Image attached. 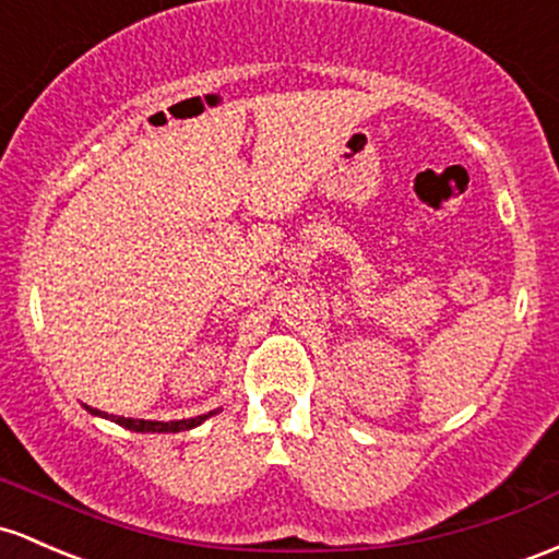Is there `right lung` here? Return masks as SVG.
<instances>
[{"mask_svg":"<svg viewBox=\"0 0 559 559\" xmlns=\"http://www.w3.org/2000/svg\"><path fill=\"white\" fill-rule=\"evenodd\" d=\"M90 414L95 416H103V419H110L116 421L119 427H127L132 429V432H182V429H193L199 425H204L210 416L217 414V411H210V414H201V416H193V419H177V421H148V419H130V416H114V414H106V411H97V408H90Z\"/></svg>","mask_w":559,"mask_h":559,"instance_id":"obj_1","label":"right lung"}]
</instances>
